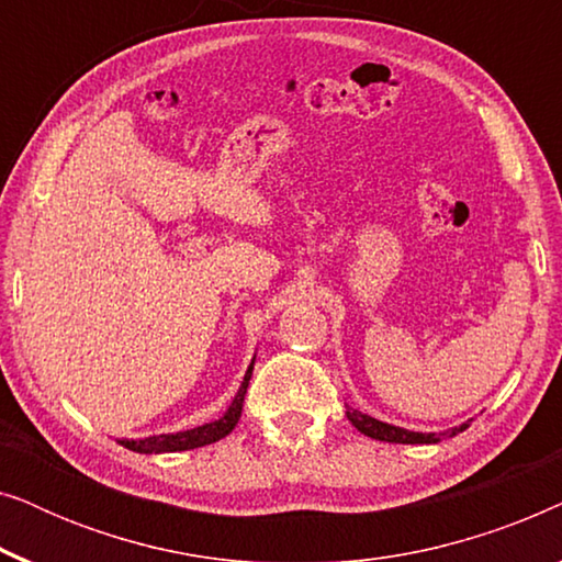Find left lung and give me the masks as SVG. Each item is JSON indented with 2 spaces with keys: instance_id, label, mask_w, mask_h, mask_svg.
<instances>
[{
  "instance_id": "left-lung-1",
  "label": "left lung",
  "mask_w": 562,
  "mask_h": 562,
  "mask_svg": "<svg viewBox=\"0 0 562 562\" xmlns=\"http://www.w3.org/2000/svg\"><path fill=\"white\" fill-rule=\"evenodd\" d=\"M345 414H348L350 425L356 427L358 432H363L366 437H373V440H381V442H398V445H435V442L448 440V437H456L458 432H463V429L471 427V419H468L458 427L442 429V432H414V429L389 425V422L375 419L371 414L352 409V406H348V412Z\"/></svg>"
}]
</instances>
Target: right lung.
<instances>
[{
    "mask_svg": "<svg viewBox=\"0 0 562 562\" xmlns=\"http://www.w3.org/2000/svg\"><path fill=\"white\" fill-rule=\"evenodd\" d=\"M252 363H256V358L250 360L248 371L243 375V383L240 389H237V394L229 406L222 414L220 419L214 422H206V425H199V427H191V429H183V432H166V435H150V437H140V440H127V437H122L117 440L122 448L133 450V452H145V456H153V452H181V450H194V448H204V445H212L222 440V437H227L233 432L237 419H240L243 414V402H245V391H248V383H250V375H252Z\"/></svg>",
    "mask_w": 562,
    "mask_h": 562,
    "instance_id": "add662e5",
    "label": "right lung"
}]
</instances>
